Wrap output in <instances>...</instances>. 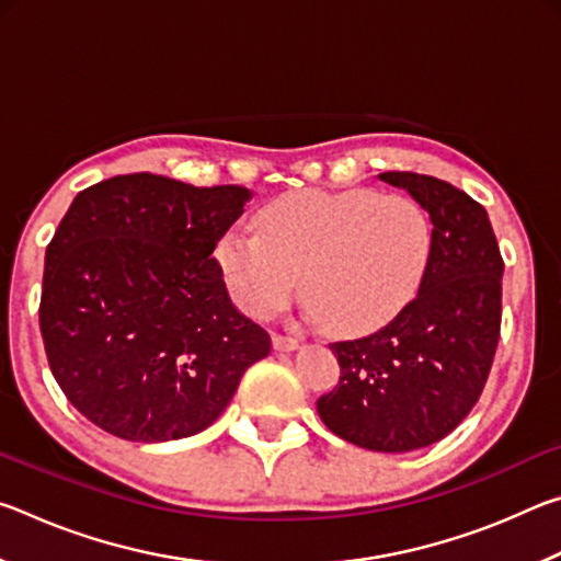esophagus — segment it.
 Masks as SVG:
<instances>
[{
    "mask_svg": "<svg viewBox=\"0 0 561 561\" xmlns=\"http://www.w3.org/2000/svg\"><path fill=\"white\" fill-rule=\"evenodd\" d=\"M272 346L277 351H294L299 346V339L287 336V334H272Z\"/></svg>",
    "mask_w": 561,
    "mask_h": 561,
    "instance_id": "esophagus-1",
    "label": "esophagus"
}]
</instances>
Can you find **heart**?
Segmentation results:
<instances>
[{
  "label": "heart",
  "instance_id": "heart-1",
  "mask_svg": "<svg viewBox=\"0 0 561 561\" xmlns=\"http://www.w3.org/2000/svg\"><path fill=\"white\" fill-rule=\"evenodd\" d=\"M260 232L234 227L217 242L227 287L244 314L270 319L297 291L341 336L386 327L428 274L433 225L405 195L376 190H291L257 215Z\"/></svg>",
  "mask_w": 561,
  "mask_h": 561
}]
</instances>
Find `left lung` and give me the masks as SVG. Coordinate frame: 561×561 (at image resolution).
<instances>
[{
	"mask_svg": "<svg viewBox=\"0 0 561 561\" xmlns=\"http://www.w3.org/2000/svg\"><path fill=\"white\" fill-rule=\"evenodd\" d=\"M378 178L428 210V274L383 329L331 344L341 376L317 411L358 448L405 453L445 438L478 403L500 341L505 262L485 207L468 193L421 173Z\"/></svg>",
	"mask_w": 561,
	"mask_h": 561,
	"instance_id": "left-lung-1",
	"label": "left lung"
}]
</instances>
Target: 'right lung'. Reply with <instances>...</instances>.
<instances>
[{"label":"right lung","mask_w":561,"mask_h":561,"mask_svg":"<svg viewBox=\"0 0 561 561\" xmlns=\"http://www.w3.org/2000/svg\"><path fill=\"white\" fill-rule=\"evenodd\" d=\"M247 201L242 185L153 173L73 197L46 247L39 327L56 383L101 431L130 443L201 433L270 354L213 257Z\"/></svg>","instance_id":"obj_1"}]
</instances>
